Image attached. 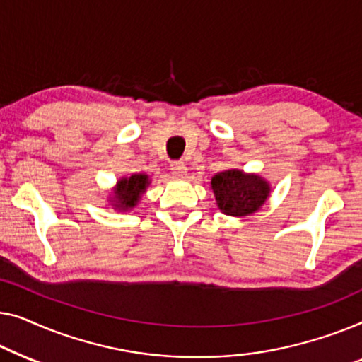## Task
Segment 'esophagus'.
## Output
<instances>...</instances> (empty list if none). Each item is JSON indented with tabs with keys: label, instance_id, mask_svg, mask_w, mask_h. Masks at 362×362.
<instances>
[{
	"label": "esophagus",
	"instance_id": "esophagus-1",
	"mask_svg": "<svg viewBox=\"0 0 362 362\" xmlns=\"http://www.w3.org/2000/svg\"><path fill=\"white\" fill-rule=\"evenodd\" d=\"M170 170H172V175L175 177V179H183V177L187 175V165L183 164L182 160H175L170 164Z\"/></svg>",
	"mask_w": 362,
	"mask_h": 362
}]
</instances>
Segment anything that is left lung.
Wrapping results in <instances>:
<instances>
[{"mask_svg":"<svg viewBox=\"0 0 362 362\" xmlns=\"http://www.w3.org/2000/svg\"><path fill=\"white\" fill-rule=\"evenodd\" d=\"M211 190L221 213L230 216H247L261 210L271 193V185L257 174L231 169L218 172L213 177Z\"/></svg>","mask_w":362,"mask_h":362,"instance_id":"8db88e82","label":"left lung"}]
</instances>
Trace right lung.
Returning a JSON list of instances; mask_svg holds the SVG:
<instances>
[{
  "label": "right lung",
  "mask_w": 362,
  "mask_h": 362,
  "mask_svg": "<svg viewBox=\"0 0 362 362\" xmlns=\"http://www.w3.org/2000/svg\"><path fill=\"white\" fill-rule=\"evenodd\" d=\"M149 183V175L146 174H132L131 177L119 179L116 183L113 197H110L111 206L119 211H128L134 208Z\"/></svg>",
  "instance_id": "add662e5"
}]
</instances>
